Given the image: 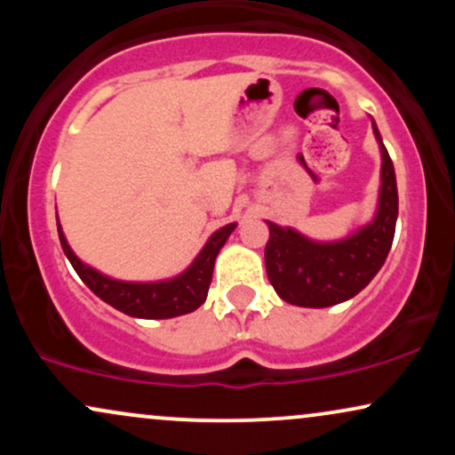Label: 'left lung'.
Masks as SVG:
<instances>
[{"label":"left lung","instance_id":"1","mask_svg":"<svg viewBox=\"0 0 455 455\" xmlns=\"http://www.w3.org/2000/svg\"><path fill=\"white\" fill-rule=\"evenodd\" d=\"M380 149V190L372 222L338 239L315 242L291 227L267 220L265 267L282 299L301 307H329L351 299L370 284L387 259L398 220L395 171L372 119Z\"/></svg>","mask_w":455,"mask_h":455}]
</instances>
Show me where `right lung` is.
<instances>
[{
  "instance_id": "right-lung-1",
  "label": "right lung",
  "mask_w": 455,
  "mask_h": 455,
  "mask_svg": "<svg viewBox=\"0 0 455 455\" xmlns=\"http://www.w3.org/2000/svg\"><path fill=\"white\" fill-rule=\"evenodd\" d=\"M235 227L237 224L231 222L227 227L218 228L207 239V243L203 245L198 257L192 260L190 267L181 271L175 278L158 282H124L108 278V275H104L98 269L83 263L72 252L70 245H68L66 235L61 231V224L57 220V233H60L61 248H64V254L72 263V267H75L78 278L85 282L102 301L113 306L115 310L137 318H173L188 315V312H195L198 306L205 304L207 291H210L212 284L213 263H216L218 252L227 243L228 235L235 231Z\"/></svg>"
}]
</instances>
